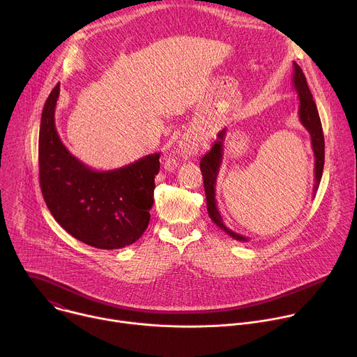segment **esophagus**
<instances>
[{
	"label": "esophagus",
	"instance_id": "obj_1",
	"mask_svg": "<svg viewBox=\"0 0 357 357\" xmlns=\"http://www.w3.org/2000/svg\"><path fill=\"white\" fill-rule=\"evenodd\" d=\"M179 151L182 152V155L190 157V155H197L199 152H202L208 146L205 138L193 134V135H186L179 141Z\"/></svg>",
	"mask_w": 357,
	"mask_h": 357
}]
</instances>
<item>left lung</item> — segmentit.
I'll return each instance as SVG.
<instances>
[{"mask_svg":"<svg viewBox=\"0 0 357 357\" xmlns=\"http://www.w3.org/2000/svg\"><path fill=\"white\" fill-rule=\"evenodd\" d=\"M292 83L295 90L298 91L299 98V110L298 116L302 123V126L308 130L311 135L312 149L315 154V185H314V193L318 190L322 172H324V164H325V139H324V131L322 124L319 119V113L317 109V105L314 101V97L311 94V90L308 87L307 79L302 69L294 63V75H292ZM226 130H222L218 134V139L213 144L212 149L205 154L200 160V171L203 176V185H205V193H206V202H208V213L213 223L219 226L225 233H227L230 237L238 240V241H247L245 237L241 234L234 233L226 225L223 223V219L220 216V212L216 205V179L219 174V168L223 158V141H225Z\"/></svg>","mask_w":357,"mask_h":357,"instance_id":"obj_1","label":"left lung"}]
</instances>
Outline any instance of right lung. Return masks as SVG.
Instances as JSON below:
<instances>
[{
    "label": "right lung",
    "mask_w": 357,
    "mask_h": 357,
    "mask_svg": "<svg viewBox=\"0 0 357 357\" xmlns=\"http://www.w3.org/2000/svg\"><path fill=\"white\" fill-rule=\"evenodd\" d=\"M59 84L40 117L39 183L47 209L75 238L101 250L135 243L149 223L160 152L112 171L84 165L59 138L55 109Z\"/></svg>",
    "instance_id": "obj_1"
}]
</instances>
